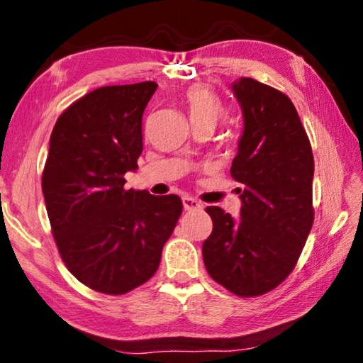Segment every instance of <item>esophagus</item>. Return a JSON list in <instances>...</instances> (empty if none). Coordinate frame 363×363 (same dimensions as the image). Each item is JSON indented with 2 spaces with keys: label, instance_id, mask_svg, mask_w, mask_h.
Instances as JSON below:
<instances>
[{
  "label": "esophagus",
  "instance_id": "34e87169",
  "mask_svg": "<svg viewBox=\"0 0 363 363\" xmlns=\"http://www.w3.org/2000/svg\"><path fill=\"white\" fill-rule=\"evenodd\" d=\"M182 205H184V210H186V211L200 210V208H201L200 201L192 199V196H184V199H182Z\"/></svg>",
  "mask_w": 363,
  "mask_h": 363
}]
</instances>
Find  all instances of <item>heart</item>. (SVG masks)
I'll use <instances>...</instances> for the list:
<instances>
[{
    "mask_svg": "<svg viewBox=\"0 0 363 363\" xmlns=\"http://www.w3.org/2000/svg\"><path fill=\"white\" fill-rule=\"evenodd\" d=\"M190 121H208L214 125L223 115V104L211 88L205 84L190 86L184 94Z\"/></svg>",
    "mask_w": 363,
    "mask_h": 363,
    "instance_id": "b5f03b06",
    "label": "heart"
}]
</instances>
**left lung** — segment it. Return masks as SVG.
<instances>
[{
  "label": "left lung",
  "instance_id": "1",
  "mask_svg": "<svg viewBox=\"0 0 363 363\" xmlns=\"http://www.w3.org/2000/svg\"><path fill=\"white\" fill-rule=\"evenodd\" d=\"M230 88L243 115L230 168L243 184L240 218L208 206L213 232L201 253L213 280L248 298L274 290L296 266L314 223V155L284 93L253 78L237 79Z\"/></svg>",
  "mask_w": 363,
  "mask_h": 363
}]
</instances>
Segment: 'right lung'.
Segmentation results:
<instances>
[{"mask_svg": "<svg viewBox=\"0 0 363 363\" xmlns=\"http://www.w3.org/2000/svg\"><path fill=\"white\" fill-rule=\"evenodd\" d=\"M157 88L144 82L91 91L59 116L49 139L41 187L52 235L67 269L99 293L145 284L182 213L177 195L125 189Z\"/></svg>", "mask_w": 363, "mask_h": 363, "instance_id": "add662e5", "label": "right lung"}]
</instances>
